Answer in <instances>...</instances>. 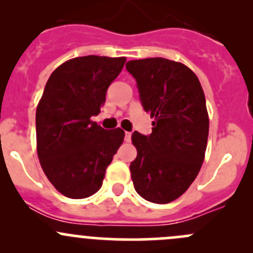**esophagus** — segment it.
<instances>
[{"label": "esophagus", "instance_id": "obj_1", "mask_svg": "<svg viewBox=\"0 0 253 253\" xmlns=\"http://www.w3.org/2000/svg\"><path fill=\"white\" fill-rule=\"evenodd\" d=\"M131 132H125V141L126 142H131Z\"/></svg>", "mask_w": 253, "mask_h": 253}]
</instances>
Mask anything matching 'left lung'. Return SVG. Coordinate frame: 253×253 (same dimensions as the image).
<instances>
[{"instance_id":"obj_1","label":"left lung","mask_w":253,"mask_h":253,"mask_svg":"<svg viewBox=\"0 0 253 253\" xmlns=\"http://www.w3.org/2000/svg\"><path fill=\"white\" fill-rule=\"evenodd\" d=\"M126 68L149 112L150 136L132 133L137 158L129 165L134 190L153 203L177 200L203 164L209 117L202 85L191 68L163 57L132 60Z\"/></svg>"}]
</instances>
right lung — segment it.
<instances>
[{
    "label": "right lung",
    "instance_id": "add662e5",
    "mask_svg": "<svg viewBox=\"0 0 253 253\" xmlns=\"http://www.w3.org/2000/svg\"><path fill=\"white\" fill-rule=\"evenodd\" d=\"M126 57L82 56L58 66L37 108V152L53 187L73 200L86 198L103 185L106 168L122 144L120 127L101 128L91 117L100 112L106 90Z\"/></svg>",
    "mask_w": 253,
    "mask_h": 253
}]
</instances>
